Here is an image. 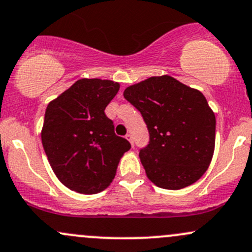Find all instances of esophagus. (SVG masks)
Here are the masks:
<instances>
[{"label": "esophagus", "instance_id": "esophagus-1", "mask_svg": "<svg viewBox=\"0 0 252 252\" xmlns=\"http://www.w3.org/2000/svg\"><path fill=\"white\" fill-rule=\"evenodd\" d=\"M126 139L128 140V141L130 142V144H131V146H133V145H134V139H133V135H131V134H126Z\"/></svg>", "mask_w": 252, "mask_h": 252}]
</instances>
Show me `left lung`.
<instances>
[{"label":"left lung","instance_id":"left-lung-1","mask_svg":"<svg viewBox=\"0 0 252 252\" xmlns=\"http://www.w3.org/2000/svg\"><path fill=\"white\" fill-rule=\"evenodd\" d=\"M124 97L140 111L150 142L139 157L160 189H181L203 176L215 150V113L197 89L168 75L128 87Z\"/></svg>","mask_w":252,"mask_h":252}]
</instances>
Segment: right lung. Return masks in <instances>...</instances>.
I'll use <instances>...</instances> for the list:
<instances>
[{
	"label": "right lung",
	"instance_id": "obj_1",
	"mask_svg": "<svg viewBox=\"0 0 252 252\" xmlns=\"http://www.w3.org/2000/svg\"><path fill=\"white\" fill-rule=\"evenodd\" d=\"M118 91L117 82L82 78L47 106L42 145L53 171L67 189L83 194L107 189L122 156L130 150L105 115Z\"/></svg>",
	"mask_w": 252,
	"mask_h": 252
}]
</instances>
